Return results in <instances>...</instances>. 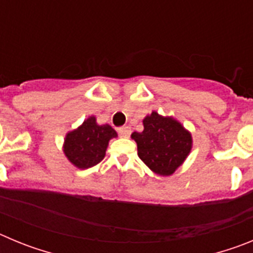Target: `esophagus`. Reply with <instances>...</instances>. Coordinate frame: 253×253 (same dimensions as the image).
<instances>
[{"instance_id": "esophagus-1", "label": "esophagus", "mask_w": 253, "mask_h": 253, "mask_svg": "<svg viewBox=\"0 0 253 253\" xmlns=\"http://www.w3.org/2000/svg\"><path fill=\"white\" fill-rule=\"evenodd\" d=\"M119 131V135L123 138H128L130 135V128L129 126H122V128L118 129Z\"/></svg>"}]
</instances>
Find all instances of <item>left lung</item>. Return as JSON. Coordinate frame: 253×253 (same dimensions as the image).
<instances>
[{"label":"left lung","mask_w":253,"mask_h":253,"mask_svg":"<svg viewBox=\"0 0 253 253\" xmlns=\"http://www.w3.org/2000/svg\"><path fill=\"white\" fill-rule=\"evenodd\" d=\"M143 131L131 134L138 156L160 176H171L185 162L193 148L191 133L172 116L152 111L143 119Z\"/></svg>","instance_id":"8db88e82"}]
</instances>
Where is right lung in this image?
<instances>
[{"mask_svg":"<svg viewBox=\"0 0 253 253\" xmlns=\"http://www.w3.org/2000/svg\"><path fill=\"white\" fill-rule=\"evenodd\" d=\"M118 137L109 124H97L96 116H88L78 128L66 134L63 153L77 169H86L104 160L109 142Z\"/></svg>","mask_w":253,"mask_h":253,"instance_id":"1","label":"right lung"}]
</instances>
